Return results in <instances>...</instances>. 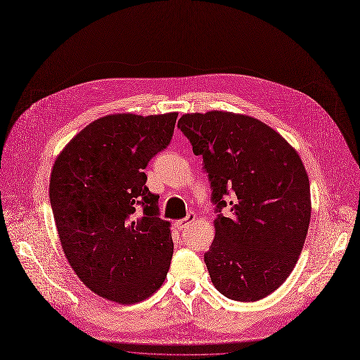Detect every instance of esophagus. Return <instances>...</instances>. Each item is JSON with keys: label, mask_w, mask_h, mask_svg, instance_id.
<instances>
[{"label": "esophagus", "mask_w": 360, "mask_h": 360, "mask_svg": "<svg viewBox=\"0 0 360 360\" xmlns=\"http://www.w3.org/2000/svg\"><path fill=\"white\" fill-rule=\"evenodd\" d=\"M195 218H197V215H195L193 212H189L185 218H182V219H178V221H175V226H176V230H184V228H186L191 222H193L195 221Z\"/></svg>", "instance_id": "esophagus-1"}]
</instances>
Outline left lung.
<instances>
[{"label":"left lung","instance_id":"obj_1","mask_svg":"<svg viewBox=\"0 0 360 360\" xmlns=\"http://www.w3.org/2000/svg\"><path fill=\"white\" fill-rule=\"evenodd\" d=\"M178 127L204 159L218 212L233 192V215L214 219L204 255L212 284L237 302L267 297L296 266L310 224L309 175L297 150L241 113H185Z\"/></svg>","mask_w":360,"mask_h":360}]
</instances>
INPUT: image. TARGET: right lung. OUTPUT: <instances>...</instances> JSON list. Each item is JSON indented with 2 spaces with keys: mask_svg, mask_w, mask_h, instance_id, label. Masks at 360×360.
<instances>
[{
  "mask_svg": "<svg viewBox=\"0 0 360 360\" xmlns=\"http://www.w3.org/2000/svg\"><path fill=\"white\" fill-rule=\"evenodd\" d=\"M178 113L108 115L57 155L50 204L61 248L87 288L119 304L150 297L174 254L171 222L143 169L171 142Z\"/></svg>",
  "mask_w": 360,
  "mask_h": 360,
  "instance_id": "obj_1",
  "label": "right lung"
}]
</instances>
